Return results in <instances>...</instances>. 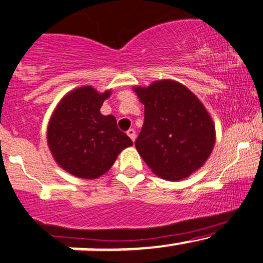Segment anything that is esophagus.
<instances>
[{"instance_id":"1","label":"esophagus","mask_w":263,"mask_h":263,"mask_svg":"<svg viewBox=\"0 0 263 263\" xmlns=\"http://www.w3.org/2000/svg\"><path fill=\"white\" fill-rule=\"evenodd\" d=\"M127 136H128L135 142V140H136V132H135V129L134 128H129L128 131H127Z\"/></svg>"}]
</instances>
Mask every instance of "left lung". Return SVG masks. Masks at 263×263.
<instances>
[{
    "label": "left lung",
    "instance_id": "obj_1",
    "mask_svg": "<svg viewBox=\"0 0 263 263\" xmlns=\"http://www.w3.org/2000/svg\"><path fill=\"white\" fill-rule=\"evenodd\" d=\"M134 89L145 105V122L135 145L152 172L178 181L203 166L215 146L216 132L201 101L172 80Z\"/></svg>",
    "mask_w": 263,
    "mask_h": 263
}]
</instances>
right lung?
I'll use <instances>...</instances> for the list:
<instances>
[{
  "mask_svg": "<svg viewBox=\"0 0 263 263\" xmlns=\"http://www.w3.org/2000/svg\"><path fill=\"white\" fill-rule=\"evenodd\" d=\"M111 91L100 93L91 86L66 95L52 114L47 142L56 162L80 178L100 177L111 168L118 154L132 146L131 138L120 131L116 118L100 112Z\"/></svg>",
  "mask_w": 263,
  "mask_h": 263,
  "instance_id": "1",
  "label": "right lung"
}]
</instances>
